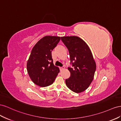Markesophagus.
<instances>
[{"label": "esophagus", "mask_w": 121, "mask_h": 121, "mask_svg": "<svg viewBox=\"0 0 121 121\" xmlns=\"http://www.w3.org/2000/svg\"><path fill=\"white\" fill-rule=\"evenodd\" d=\"M64 69V67H60V71L62 70L63 69Z\"/></svg>", "instance_id": "esophagus-1"}]
</instances>
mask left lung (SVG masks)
<instances>
[{"label":"left lung","instance_id":"8db88e82","mask_svg":"<svg viewBox=\"0 0 121 121\" xmlns=\"http://www.w3.org/2000/svg\"><path fill=\"white\" fill-rule=\"evenodd\" d=\"M69 51L72 67L68 69L70 77L65 80L67 87L75 93L87 89L92 82L96 71V63L91 51L85 41L78 36L61 37Z\"/></svg>","mask_w":121,"mask_h":121}]
</instances>
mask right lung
Wrapping results in <instances>:
<instances>
[{
  "label": "right lung",
  "instance_id": "right-lung-1",
  "mask_svg": "<svg viewBox=\"0 0 121 121\" xmlns=\"http://www.w3.org/2000/svg\"><path fill=\"white\" fill-rule=\"evenodd\" d=\"M60 37L46 36L34 46L27 63V69L31 80L41 87L52 84L59 72L53 64L52 52L59 42Z\"/></svg>",
  "mask_w": 121,
  "mask_h": 121
}]
</instances>
